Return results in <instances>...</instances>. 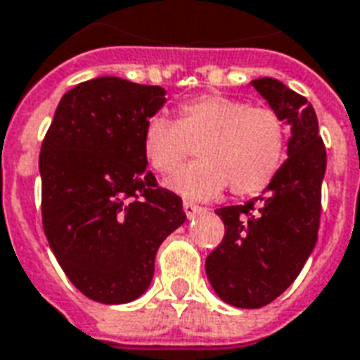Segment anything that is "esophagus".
Wrapping results in <instances>:
<instances>
[{
	"instance_id": "1",
	"label": "esophagus",
	"mask_w": 360,
	"mask_h": 360,
	"mask_svg": "<svg viewBox=\"0 0 360 360\" xmlns=\"http://www.w3.org/2000/svg\"><path fill=\"white\" fill-rule=\"evenodd\" d=\"M183 210H185V214H187L188 219H193L194 215H198L204 212V207L196 206V204H193V202H188V200L183 202Z\"/></svg>"
}]
</instances>
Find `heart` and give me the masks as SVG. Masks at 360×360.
Instances as JSON below:
<instances>
[{
    "label": "heart",
    "instance_id": "obj_1",
    "mask_svg": "<svg viewBox=\"0 0 360 360\" xmlns=\"http://www.w3.org/2000/svg\"><path fill=\"white\" fill-rule=\"evenodd\" d=\"M198 153L167 187L187 198H212L231 187L236 196L262 193L286 156V126L269 106L206 93L181 103L177 122L156 114L143 131V153L154 172L169 175Z\"/></svg>",
    "mask_w": 360,
    "mask_h": 360
}]
</instances>
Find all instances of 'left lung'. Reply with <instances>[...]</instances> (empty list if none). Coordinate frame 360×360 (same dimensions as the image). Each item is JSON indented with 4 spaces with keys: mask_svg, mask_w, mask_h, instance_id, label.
I'll use <instances>...</instances> for the list:
<instances>
[{
    "mask_svg": "<svg viewBox=\"0 0 360 360\" xmlns=\"http://www.w3.org/2000/svg\"><path fill=\"white\" fill-rule=\"evenodd\" d=\"M269 106L288 122V160L267 191L240 206L215 210L225 236L206 257V275L221 300L242 309L267 305L302 273L321 225L326 148L315 108L273 78L252 82Z\"/></svg>",
    "mask_w": 360,
    "mask_h": 360,
    "instance_id": "8db88e82",
    "label": "left lung"
}]
</instances>
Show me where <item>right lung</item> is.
I'll return each instance as SVG.
<instances>
[{
	"instance_id": "add662e5",
	"label": "right lung",
	"mask_w": 360,
	"mask_h": 360,
	"mask_svg": "<svg viewBox=\"0 0 360 360\" xmlns=\"http://www.w3.org/2000/svg\"><path fill=\"white\" fill-rule=\"evenodd\" d=\"M166 91L95 78L65 93L39 153L41 221L58 265L84 295L118 305L153 281L154 259L187 215L146 169L143 131Z\"/></svg>"
}]
</instances>
